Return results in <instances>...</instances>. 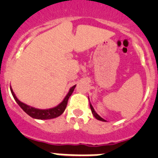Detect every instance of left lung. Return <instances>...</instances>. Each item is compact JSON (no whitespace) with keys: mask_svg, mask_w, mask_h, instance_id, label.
<instances>
[{"mask_svg":"<svg viewBox=\"0 0 158 158\" xmlns=\"http://www.w3.org/2000/svg\"><path fill=\"white\" fill-rule=\"evenodd\" d=\"M89 106H90V109H91V110H92V114H93L94 117H95V118L98 119V120H99V121H102V122H106V121L105 120V119H103L102 118L100 117V116L98 115V114H97L96 112H95V110H94L93 107H92V105H91L90 102H89Z\"/></svg>","mask_w":158,"mask_h":158,"instance_id":"obj_1","label":"left lung"}]
</instances>
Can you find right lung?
Wrapping results in <instances>:
<instances>
[{"label": "right lung", "instance_id": "right-lung-1", "mask_svg": "<svg viewBox=\"0 0 158 158\" xmlns=\"http://www.w3.org/2000/svg\"><path fill=\"white\" fill-rule=\"evenodd\" d=\"M75 87H76V85H73V86L69 89V92H68V94L66 95V96L65 97L63 101L62 102L59 106H57L56 107L49 109H35V108L33 107H31V106H27V105L24 104V103H23L22 102L19 101L18 98L16 97L14 92H13L11 87L10 91L11 93H12V95L14 96V98L15 99V101L17 102V104L20 106V107L27 114H29L30 117L37 119H51L58 117V116L61 115V114H63V111L66 109V106H67L68 100H69L70 95L73 94V91H74Z\"/></svg>", "mask_w": 158, "mask_h": 158}]
</instances>
